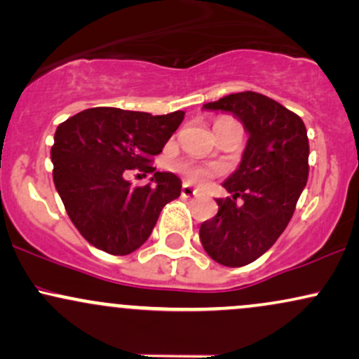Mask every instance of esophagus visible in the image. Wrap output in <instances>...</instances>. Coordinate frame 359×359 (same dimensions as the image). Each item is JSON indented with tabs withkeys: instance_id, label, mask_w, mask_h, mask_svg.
<instances>
[{
	"instance_id": "1",
	"label": "esophagus",
	"mask_w": 359,
	"mask_h": 359,
	"mask_svg": "<svg viewBox=\"0 0 359 359\" xmlns=\"http://www.w3.org/2000/svg\"><path fill=\"white\" fill-rule=\"evenodd\" d=\"M196 196H197V192L194 191L191 185L189 184L182 185V197H196Z\"/></svg>"
}]
</instances>
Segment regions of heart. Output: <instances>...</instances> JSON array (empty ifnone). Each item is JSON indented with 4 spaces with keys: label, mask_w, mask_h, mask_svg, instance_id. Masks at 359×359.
Wrapping results in <instances>:
<instances>
[{
    "label": "heart",
    "mask_w": 359,
    "mask_h": 359,
    "mask_svg": "<svg viewBox=\"0 0 359 359\" xmlns=\"http://www.w3.org/2000/svg\"><path fill=\"white\" fill-rule=\"evenodd\" d=\"M177 168H179V170L185 172V174H187V177H189V180H192V182H204V180L209 177V174H211V172H209L208 168L189 167V165H184V163H179V165H177Z\"/></svg>",
    "instance_id": "b5f03b06"
}]
</instances>
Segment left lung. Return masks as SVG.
Instances as JSON below:
<instances>
[{
    "mask_svg": "<svg viewBox=\"0 0 359 359\" xmlns=\"http://www.w3.org/2000/svg\"><path fill=\"white\" fill-rule=\"evenodd\" d=\"M203 109L233 114L248 133L240 165L222 184L231 197L217 199L219 211L199 229L205 253L236 269L262 257L287 228L307 184V130L297 114L251 90Z\"/></svg>",
    "mask_w": 359,
    "mask_h": 359,
    "instance_id": "8db88e82",
    "label": "left lung"
}]
</instances>
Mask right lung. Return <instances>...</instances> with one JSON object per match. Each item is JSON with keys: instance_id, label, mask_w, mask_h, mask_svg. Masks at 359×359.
I'll return each instance as SVG.
<instances>
[{"instance_id": "add662e5", "label": "right lung", "mask_w": 359, "mask_h": 359, "mask_svg": "<svg viewBox=\"0 0 359 359\" xmlns=\"http://www.w3.org/2000/svg\"><path fill=\"white\" fill-rule=\"evenodd\" d=\"M184 119V111L151 116L142 111L90 108L57 126L50 158L53 184L82 236L109 255H130L154 231L163 205L180 196L182 180L155 172L158 155ZM154 173L133 188L131 170Z\"/></svg>"}]
</instances>
